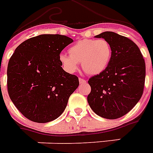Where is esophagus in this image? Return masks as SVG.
Returning a JSON list of instances; mask_svg holds the SVG:
<instances>
[{"label": "esophagus", "instance_id": "obj_1", "mask_svg": "<svg viewBox=\"0 0 153 153\" xmlns=\"http://www.w3.org/2000/svg\"><path fill=\"white\" fill-rule=\"evenodd\" d=\"M79 82L80 83H82V84H83V83H86L87 82V81H86L85 79H81V78H79Z\"/></svg>", "mask_w": 153, "mask_h": 153}]
</instances>
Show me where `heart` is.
<instances>
[{
	"label": "heart",
	"mask_w": 153,
	"mask_h": 153,
	"mask_svg": "<svg viewBox=\"0 0 153 153\" xmlns=\"http://www.w3.org/2000/svg\"><path fill=\"white\" fill-rule=\"evenodd\" d=\"M70 56L61 54L60 62L65 71L74 73L82 62V70L91 75L99 74L108 67L111 58V46L104 39L79 40L69 49Z\"/></svg>",
	"instance_id": "obj_1"
}]
</instances>
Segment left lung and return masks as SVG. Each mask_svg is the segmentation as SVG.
Returning a JSON list of instances; mask_svg holds the SVG:
<instances>
[{
	"label": "left lung",
	"instance_id": "obj_1",
	"mask_svg": "<svg viewBox=\"0 0 153 153\" xmlns=\"http://www.w3.org/2000/svg\"><path fill=\"white\" fill-rule=\"evenodd\" d=\"M95 37L107 40L112 53L108 67L88 80L91 91L88 102L100 117L117 119L131 111L143 95L145 62L139 47L125 36L105 31Z\"/></svg>",
	"mask_w": 153,
	"mask_h": 153
}]
</instances>
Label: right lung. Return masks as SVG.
Wrapping results in <instances>:
<instances>
[{"mask_svg":"<svg viewBox=\"0 0 153 153\" xmlns=\"http://www.w3.org/2000/svg\"><path fill=\"white\" fill-rule=\"evenodd\" d=\"M72 42L62 35H39L22 42L10 57L9 96L30 121L45 123L56 119L79 87L78 77L65 72L59 60L61 52Z\"/></svg>","mask_w":153,"mask_h":153,"instance_id":"obj_1","label":"right lung"}]
</instances>
